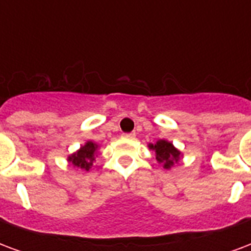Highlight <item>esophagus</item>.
I'll list each match as a JSON object with an SVG mask.
<instances>
[{
  "label": "esophagus",
  "mask_w": 251,
  "mask_h": 251,
  "mask_svg": "<svg viewBox=\"0 0 251 251\" xmlns=\"http://www.w3.org/2000/svg\"><path fill=\"white\" fill-rule=\"evenodd\" d=\"M122 137H124V138H134L136 134H134V133H125V134H122Z\"/></svg>",
  "instance_id": "esophagus-1"
}]
</instances>
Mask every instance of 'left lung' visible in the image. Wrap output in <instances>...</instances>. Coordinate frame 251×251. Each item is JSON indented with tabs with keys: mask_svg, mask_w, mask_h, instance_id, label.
<instances>
[{
	"mask_svg": "<svg viewBox=\"0 0 251 251\" xmlns=\"http://www.w3.org/2000/svg\"><path fill=\"white\" fill-rule=\"evenodd\" d=\"M148 148L154 152L157 163L161 164L165 169L174 168L175 164L179 163L183 157V153L167 140H158L154 144H148Z\"/></svg>",
	"mask_w": 251,
	"mask_h": 251,
	"instance_id": "8db88e82",
	"label": "left lung"
}]
</instances>
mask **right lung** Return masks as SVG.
Listing matches in <instances>:
<instances>
[{"label":"right lung","instance_id":"1","mask_svg":"<svg viewBox=\"0 0 251 251\" xmlns=\"http://www.w3.org/2000/svg\"><path fill=\"white\" fill-rule=\"evenodd\" d=\"M98 152L99 145L97 142L86 141L83 145H80L76 152L67 156V161L76 169L87 172L95 164V157L98 156Z\"/></svg>","mask_w":251,"mask_h":251}]
</instances>
